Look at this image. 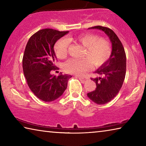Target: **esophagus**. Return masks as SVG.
<instances>
[{
    "instance_id": "esophagus-1",
    "label": "esophagus",
    "mask_w": 146,
    "mask_h": 146,
    "mask_svg": "<svg viewBox=\"0 0 146 146\" xmlns=\"http://www.w3.org/2000/svg\"><path fill=\"white\" fill-rule=\"evenodd\" d=\"M78 79L79 80H80V82H82V83H85L86 82V81L87 80H86V79H85V78H81V77H80V76H78Z\"/></svg>"
}]
</instances>
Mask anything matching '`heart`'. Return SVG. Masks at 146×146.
Segmentation results:
<instances>
[{
  "mask_svg": "<svg viewBox=\"0 0 146 146\" xmlns=\"http://www.w3.org/2000/svg\"><path fill=\"white\" fill-rule=\"evenodd\" d=\"M69 40L77 42L86 48L83 54L86 58H71L66 62L64 70L69 73L82 75L90 70L92 63L95 66H100L106 62L111 55L112 49L110 42L100 38L97 35L82 33ZM68 46L69 40L66 38H62L56 42L54 49L58 58H64L67 56Z\"/></svg>",
  "mask_w": 146,
  "mask_h": 146,
  "instance_id": "b5f03b06",
  "label": "heart"
}]
</instances>
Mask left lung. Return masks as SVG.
I'll list each match as a JSON object with an SVG mask.
<instances>
[{
  "label": "left lung",
  "mask_w": 146,
  "mask_h": 146,
  "mask_svg": "<svg viewBox=\"0 0 146 146\" xmlns=\"http://www.w3.org/2000/svg\"><path fill=\"white\" fill-rule=\"evenodd\" d=\"M88 29L104 31L111 42L112 52L110 59L95 71L99 76L91 78L96 83L97 88L87 95L97 104H105L114 98L122 88L126 72V56L122 42L111 29L100 26Z\"/></svg>",
  "instance_id": "left-lung-1"
}]
</instances>
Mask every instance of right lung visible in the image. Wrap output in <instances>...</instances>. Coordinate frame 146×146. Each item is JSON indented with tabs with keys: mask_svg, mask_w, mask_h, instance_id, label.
<instances>
[{
	"mask_svg": "<svg viewBox=\"0 0 146 146\" xmlns=\"http://www.w3.org/2000/svg\"><path fill=\"white\" fill-rule=\"evenodd\" d=\"M69 31L44 29L32 35L26 44L23 59L24 76L34 95L44 102H51L62 95L71 75H51L56 56L54 45Z\"/></svg>",
	"mask_w": 146,
	"mask_h": 146,
	"instance_id": "1",
	"label": "right lung"
}]
</instances>
